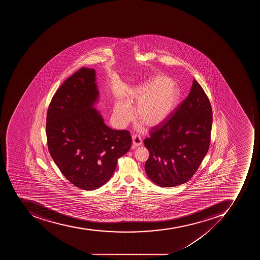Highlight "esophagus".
I'll use <instances>...</instances> for the list:
<instances>
[{"mask_svg":"<svg viewBox=\"0 0 260 260\" xmlns=\"http://www.w3.org/2000/svg\"><path fill=\"white\" fill-rule=\"evenodd\" d=\"M142 145V141H141V137L139 136L133 135V145L132 148L136 149V148L139 147Z\"/></svg>","mask_w":260,"mask_h":260,"instance_id":"34e87169","label":"esophagus"}]
</instances>
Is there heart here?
Instances as JSON below:
<instances>
[{
    "label": "heart",
    "instance_id": "1",
    "mask_svg": "<svg viewBox=\"0 0 260 260\" xmlns=\"http://www.w3.org/2000/svg\"><path fill=\"white\" fill-rule=\"evenodd\" d=\"M180 100V91L170 78L156 76L144 82L129 93L127 103L118 102L114 119L119 127H125L135 117L149 128L165 122L175 111Z\"/></svg>",
    "mask_w": 260,
    "mask_h": 260
}]
</instances>
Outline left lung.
Instances as JSON below:
<instances>
[{"label":"left lung","mask_w":260,"mask_h":260,"mask_svg":"<svg viewBox=\"0 0 260 260\" xmlns=\"http://www.w3.org/2000/svg\"><path fill=\"white\" fill-rule=\"evenodd\" d=\"M211 126V103L193 80L174 115L153 127L144 141L149 151L145 164L149 180L161 187L178 186L190 180L208 151Z\"/></svg>","instance_id":"obj_1"}]
</instances>
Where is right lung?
Returning a JSON list of instances; mask_svg holds the SVG:
<instances>
[{"instance_id":"right-lung-1","label":"right lung","mask_w":260,"mask_h":260,"mask_svg":"<svg viewBox=\"0 0 260 260\" xmlns=\"http://www.w3.org/2000/svg\"><path fill=\"white\" fill-rule=\"evenodd\" d=\"M96 71L83 68L60 86L48 109L46 136L52 158L70 182L84 190L104 185L131 148L127 130H114L96 109Z\"/></svg>"}]
</instances>
